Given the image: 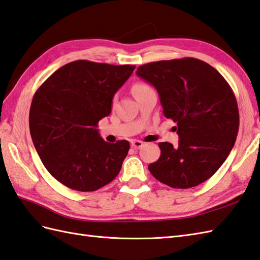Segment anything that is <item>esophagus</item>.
Segmentation results:
<instances>
[{"label":"esophagus","instance_id":"obj_1","mask_svg":"<svg viewBox=\"0 0 260 260\" xmlns=\"http://www.w3.org/2000/svg\"><path fill=\"white\" fill-rule=\"evenodd\" d=\"M131 146L134 147L135 149H140L143 147V142L140 140H134L131 142Z\"/></svg>","mask_w":260,"mask_h":260}]
</instances>
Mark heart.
<instances>
[{"instance_id":"obj_1","label":"heart","mask_w":260,"mask_h":260,"mask_svg":"<svg viewBox=\"0 0 260 260\" xmlns=\"http://www.w3.org/2000/svg\"><path fill=\"white\" fill-rule=\"evenodd\" d=\"M149 89H151V88H150L148 84L142 83V82H136L134 85H132L131 91H132V93H134V95L137 96V95L141 94L142 92H145V91H147Z\"/></svg>"}]
</instances>
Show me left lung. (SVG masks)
Segmentation results:
<instances>
[{"label": "left lung", "instance_id": "1", "mask_svg": "<svg viewBox=\"0 0 260 260\" xmlns=\"http://www.w3.org/2000/svg\"><path fill=\"white\" fill-rule=\"evenodd\" d=\"M137 76L158 91L166 118L177 123L179 143L160 142L151 175L171 188L196 187L227 159L239 129L237 100L215 68L194 57L147 63Z\"/></svg>", "mask_w": 260, "mask_h": 260}]
</instances>
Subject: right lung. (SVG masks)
<instances>
[{
  "mask_svg": "<svg viewBox=\"0 0 260 260\" xmlns=\"http://www.w3.org/2000/svg\"><path fill=\"white\" fill-rule=\"evenodd\" d=\"M135 68L73 61L37 90L28 117L32 141L47 170L68 188L95 191L120 172L129 141L106 142L96 128Z\"/></svg>",
  "mask_w": 260,
  "mask_h": 260,
  "instance_id": "1",
  "label": "right lung"
}]
</instances>
